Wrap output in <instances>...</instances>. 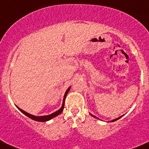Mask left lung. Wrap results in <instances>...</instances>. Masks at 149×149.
<instances>
[{"label": "left lung", "mask_w": 149, "mask_h": 149, "mask_svg": "<svg viewBox=\"0 0 149 149\" xmlns=\"http://www.w3.org/2000/svg\"><path fill=\"white\" fill-rule=\"evenodd\" d=\"M90 115H91V114H90ZM92 116H93V117H94V118H96V117H95V116H94V115H92ZM122 117H123V116H120V117H119V118H116V119L113 120H112V121H111V122H115V121L118 120H119V119H120V118H122Z\"/></svg>", "instance_id": "8db88e82"}]
</instances>
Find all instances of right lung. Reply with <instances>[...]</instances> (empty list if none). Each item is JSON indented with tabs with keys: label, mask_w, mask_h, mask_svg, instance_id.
Instances as JSON below:
<instances>
[{
	"label": "right lung",
	"mask_w": 149,
	"mask_h": 149,
	"mask_svg": "<svg viewBox=\"0 0 149 149\" xmlns=\"http://www.w3.org/2000/svg\"><path fill=\"white\" fill-rule=\"evenodd\" d=\"M70 86L68 88L67 90H66L65 93V95H64V97H63V105L62 107H61V108L60 109H58V111H56V112H53V113H52L51 115H45V116H34V115H31V114L28 113V112H25V111H24L23 109H20L19 107L17 108L19 109V110L21 111V112H22V113L24 114L25 115H26V116L28 117V118H31V120H34L35 121H38V122H46V121H48L49 120H51L52 118H55V117L58 116V115H60V114L61 113V112H63V110L64 109V104H65V97H66V95L68 94V93L69 90H70Z\"/></svg>",
	"instance_id": "obj_1"
}]
</instances>
